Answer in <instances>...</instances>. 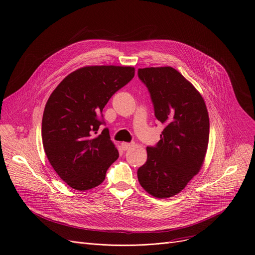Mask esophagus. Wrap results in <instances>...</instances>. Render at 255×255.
I'll list each match as a JSON object with an SVG mask.
<instances>
[{
	"label": "esophagus",
	"mask_w": 255,
	"mask_h": 255,
	"mask_svg": "<svg viewBox=\"0 0 255 255\" xmlns=\"http://www.w3.org/2000/svg\"><path fill=\"white\" fill-rule=\"evenodd\" d=\"M122 148H123V150H128V149H130L132 146H133V144L132 143H126V142H123L122 144Z\"/></svg>",
	"instance_id": "esophagus-1"
}]
</instances>
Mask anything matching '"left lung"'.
<instances>
[{
  "mask_svg": "<svg viewBox=\"0 0 255 255\" xmlns=\"http://www.w3.org/2000/svg\"><path fill=\"white\" fill-rule=\"evenodd\" d=\"M138 76L150 92L157 120L165 125L156 147L146 149L138 180L150 195L169 198L182 191L204 163L208 111L198 90L174 68L138 69Z\"/></svg>",
  "mask_w": 255,
  "mask_h": 255,
  "instance_id": "1",
  "label": "left lung"
}]
</instances>
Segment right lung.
Listing matches in <instances>:
<instances>
[{
    "label": "right lung",
    "instance_id": "right-lung-1",
    "mask_svg": "<svg viewBox=\"0 0 255 255\" xmlns=\"http://www.w3.org/2000/svg\"><path fill=\"white\" fill-rule=\"evenodd\" d=\"M130 66H86L66 76L50 95L43 114L42 139L47 158L60 178L79 191L100 185L119 157L102 124L109 99L131 81Z\"/></svg>",
    "mask_w": 255,
    "mask_h": 255
}]
</instances>
